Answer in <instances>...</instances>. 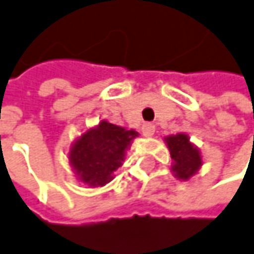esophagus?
Instances as JSON below:
<instances>
[{
	"label": "esophagus",
	"mask_w": 254,
	"mask_h": 254,
	"mask_svg": "<svg viewBox=\"0 0 254 254\" xmlns=\"http://www.w3.org/2000/svg\"><path fill=\"white\" fill-rule=\"evenodd\" d=\"M141 129H142V133H144L145 136H151V135L154 133V129H156V127H154L153 124H148V122H147V124H144V125H142Z\"/></svg>",
	"instance_id": "obj_1"
}]
</instances>
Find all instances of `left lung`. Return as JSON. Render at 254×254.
I'll list each match as a JSON object with an SVG mask.
<instances>
[{"label": "left lung", "instance_id": "1", "mask_svg": "<svg viewBox=\"0 0 254 254\" xmlns=\"http://www.w3.org/2000/svg\"><path fill=\"white\" fill-rule=\"evenodd\" d=\"M166 144L174 160L172 171L179 179H188L192 177L201 166V157L198 150L190 142L188 136L184 133L171 135L166 138Z\"/></svg>", "mask_w": 254, "mask_h": 254}]
</instances>
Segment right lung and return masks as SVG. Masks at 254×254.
Wrapping results in <instances>:
<instances>
[{
	"label": "right lung",
	"mask_w": 254,
	"mask_h": 254,
	"mask_svg": "<svg viewBox=\"0 0 254 254\" xmlns=\"http://www.w3.org/2000/svg\"><path fill=\"white\" fill-rule=\"evenodd\" d=\"M138 133L103 121L73 144L69 160L79 179L92 187L106 185L122 165L125 150Z\"/></svg>",
	"instance_id": "obj_1"
}]
</instances>
